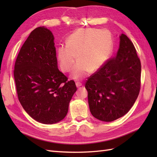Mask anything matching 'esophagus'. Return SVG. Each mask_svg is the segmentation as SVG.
I'll return each instance as SVG.
<instances>
[{
    "label": "esophagus",
    "instance_id": "esophagus-1",
    "mask_svg": "<svg viewBox=\"0 0 157 157\" xmlns=\"http://www.w3.org/2000/svg\"><path fill=\"white\" fill-rule=\"evenodd\" d=\"M75 85H76V86H77V87H80V86L82 85V83L81 82H76L75 83Z\"/></svg>",
    "mask_w": 157,
    "mask_h": 157
}]
</instances>
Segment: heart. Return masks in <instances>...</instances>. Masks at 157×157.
Segmentation results:
<instances>
[{
	"label": "heart",
	"mask_w": 157,
	"mask_h": 157,
	"mask_svg": "<svg viewBox=\"0 0 157 157\" xmlns=\"http://www.w3.org/2000/svg\"><path fill=\"white\" fill-rule=\"evenodd\" d=\"M113 40L110 32L96 28H80L66 40V45L57 48L56 58L63 72L67 73L73 67L71 78L79 80L86 78L90 71H98L111 56Z\"/></svg>",
	"instance_id": "b5f03b06"
}]
</instances>
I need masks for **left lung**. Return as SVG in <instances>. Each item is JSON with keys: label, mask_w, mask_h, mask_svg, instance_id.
Returning a JSON list of instances; mask_svg holds the SVG:
<instances>
[{"label": "left lung", "mask_w": 157, "mask_h": 157, "mask_svg": "<svg viewBox=\"0 0 157 157\" xmlns=\"http://www.w3.org/2000/svg\"><path fill=\"white\" fill-rule=\"evenodd\" d=\"M140 78V60L132 42L122 34L117 55L86 82L92 115L106 122L125 115L138 98Z\"/></svg>", "instance_id": "1"}]
</instances>
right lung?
Returning a JSON list of instances; mask_svg holds the SVG:
<instances>
[{"label": "right lung", "instance_id": "right-lung-1", "mask_svg": "<svg viewBox=\"0 0 157 157\" xmlns=\"http://www.w3.org/2000/svg\"><path fill=\"white\" fill-rule=\"evenodd\" d=\"M14 68L18 99L31 117L44 124L65 117L77 88L58 69L54 36L49 29L42 26L30 33Z\"/></svg>", "mask_w": 157, "mask_h": 157}]
</instances>
